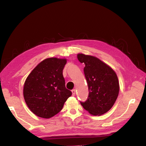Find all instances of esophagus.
<instances>
[{"mask_svg": "<svg viewBox=\"0 0 146 146\" xmlns=\"http://www.w3.org/2000/svg\"><path fill=\"white\" fill-rule=\"evenodd\" d=\"M71 91H72V95L73 96H75V93H76V90H73Z\"/></svg>", "mask_w": 146, "mask_h": 146, "instance_id": "34e87169", "label": "esophagus"}]
</instances>
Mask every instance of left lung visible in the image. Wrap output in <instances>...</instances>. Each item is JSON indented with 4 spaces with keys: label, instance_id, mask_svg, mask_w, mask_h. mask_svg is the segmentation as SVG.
I'll return each mask as SVG.
<instances>
[{
    "label": "left lung",
    "instance_id": "8db88e82",
    "mask_svg": "<svg viewBox=\"0 0 146 146\" xmlns=\"http://www.w3.org/2000/svg\"><path fill=\"white\" fill-rule=\"evenodd\" d=\"M78 60L84 63V68L89 90L88 100L81 105L91 115L100 116L114 105L120 86L115 71L94 56L78 53Z\"/></svg>",
    "mask_w": 146,
    "mask_h": 146
}]
</instances>
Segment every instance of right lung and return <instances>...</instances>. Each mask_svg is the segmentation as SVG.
<instances>
[{
	"label": "right lung",
	"instance_id": "obj_1",
	"mask_svg": "<svg viewBox=\"0 0 146 146\" xmlns=\"http://www.w3.org/2000/svg\"><path fill=\"white\" fill-rule=\"evenodd\" d=\"M66 62V58L44 59L26 79L23 88L24 100L31 112L38 117H54L72 95L66 88L62 74Z\"/></svg>",
	"mask_w": 146,
	"mask_h": 146
}]
</instances>
